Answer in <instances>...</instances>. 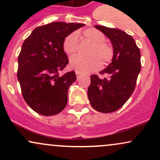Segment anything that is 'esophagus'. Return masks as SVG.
I'll return each mask as SVG.
<instances>
[{
	"label": "esophagus",
	"instance_id": "34e87169",
	"mask_svg": "<svg viewBox=\"0 0 160 160\" xmlns=\"http://www.w3.org/2000/svg\"><path fill=\"white\" fill-rule=\"evenodd\" d=\"M76 75H77V78L80 79V78L81 77L82 74H80V73H79V72H76Z\"/></svg>",
	"mask_w": 160,
	"mask_h": 160
}]
</instances>
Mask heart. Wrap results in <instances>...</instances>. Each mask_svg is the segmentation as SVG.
Returning <instances> with one entry per match:
<instances>
[{
    "instance_id": "1",
    "label": "heart",
    "mask_w": 160,
    "mask_h": 160,
    "mask_svg": "<svg viewBox=\"0 0 160 160\" xmlns=\"http://www.w3.org/2000/svg\"><path fill=\"white\" fill-rule=\"evenodd\" d=\"M86 40L92 43L88 55L73 56L70 59L69 66L72 70L79 73H89L100 69L102 63H109L113 59L114 51L110 43L105 42V36L95 28H88L83 32ZM63 50L67 55L71 56L78 50V34L73 32L65 38L63 41Z\"/></svg>"
}]
</instances>
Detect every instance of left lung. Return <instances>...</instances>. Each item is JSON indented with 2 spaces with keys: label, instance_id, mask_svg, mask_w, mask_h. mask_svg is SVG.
Listing matches in <instances>:
<instances>
[{
  "label": "left lung",
  "instance_id": "1",
  "mask_svg": "<svg viewBox=\"0 0 160 160\" xmlns=\"http://www.w3.org/2000/svg\"><path fill=\"white\" fill-rule=\"evenodd\" d=\"M95 27L111 40L114 56L111 63L99 72L107 74V78L91 75L88 98L95 110L112 113L120 109L135 90L141 68V52L132 37L123 31L102 25Z\"/></svg>",
  "mask_w": 160,
  "mask_h": 160
}]
</instances>
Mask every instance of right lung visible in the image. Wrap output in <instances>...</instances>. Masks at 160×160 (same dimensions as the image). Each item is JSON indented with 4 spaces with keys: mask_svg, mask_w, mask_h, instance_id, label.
<instances>
[{
    "mask_svg": "<svg viewBox=\"0 0 160 160\" xmlns=\"http://www.w3.org/2000/svg\"><path fill=\"white\" fill-rule=\"evenodd\" d=\"M84 25L55 22L36 28L24 41L17 78L24 99L39 114L56 115L65 108L68 88L77 77L74 71L59 76L69 62L62 44L68 34Z\"/></svg>",
    "mask_w": 160,
    "mask_h": 160,
    "instance_id": "obj_1",
    "label": "right lung"
}]
</instances>
